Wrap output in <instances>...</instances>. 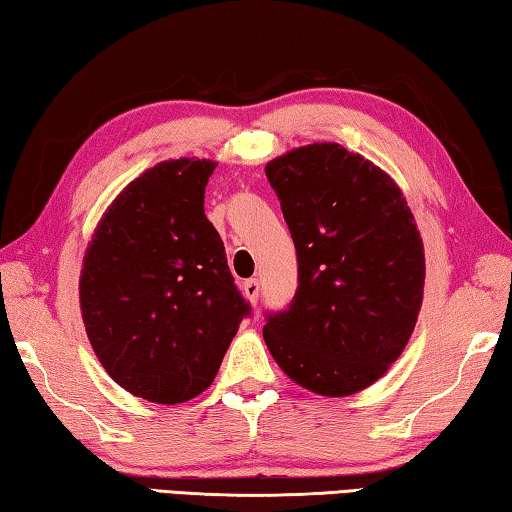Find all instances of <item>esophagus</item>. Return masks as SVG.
<instances>
[{
	"label": "esophagus",
	"instance_id": "obj_1",
	"mask_svg": "<svg viewBox=\"0 0 512 512\" xmlns=\"http://www.w3.org/2000/svg\"><path fill=\"white\" fill-rule=\"evenodd\" d=\"M244 296H246V300L248 302H257V298H259V280H246L244 282Z\"/></svg>",
	"mask_w": 512,
	"mask_h": 512
}]
</instances>
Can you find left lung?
<instances>
[{
    "label": "left lung",
    "instance_id": "left-lung-1",
    "mask_svg": "<svg viewBox=\"0 0 512 512\" xmlns=\"http://www.w3.org/2000/svg\"><path fill=\"white\" fill-rule=\"evenodd\" d=\"M298 255L289 309L264 341L311 393L354 395L386 375L418 323L424 246L402 189L341 144L300 146L266 164Z\"/></svg>",
    "mask_w": 512,
    "mask_h": 512
}]
</instances>
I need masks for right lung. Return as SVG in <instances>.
<instances>
[{
  "mask_svg": "<svg viewBox=\"0 0 512 512\" xmlns=\"http://www.w3.org/2000/svg\"><path fill=\"white\" fill-rule=\"evenodd\" d=\"M216 162L164 160L103 214L81 268L92 350L121 388L155 404L201 395L250 305L205 216Z\"/></svg>",
  "mask_w": 512,
  "mask_h": 512,
  "instance_id": "add662e5",
  "label": "right lung"
}]
</instances>
